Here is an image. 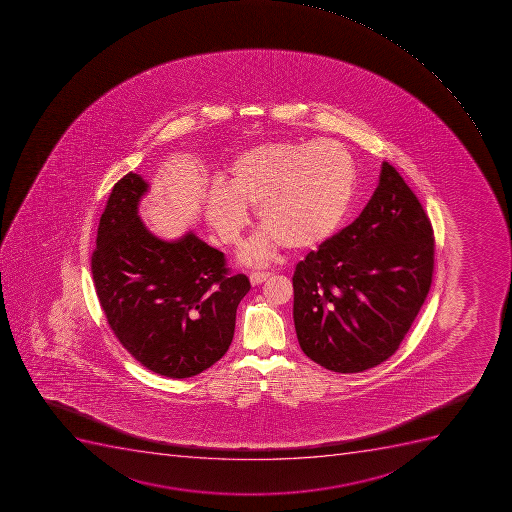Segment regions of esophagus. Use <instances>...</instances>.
<instances>
[{
	"label": "esophagus",
	"instance_id": "esophagus-1",
	"mask_svg": "<svg viewBox=\"0 0 512 512\" xmlns=\"http://www.w3.org/2000/svg\"><path fill=\"white\" fill-rule=\"evenodd\" d=\"M269 276H271L269 272H251V274H249V280H251V284L253 285H261L263 282H266Z\"/></svg>",
	"mask_w": 512,
	"mask_h": 512
}]
</instances>
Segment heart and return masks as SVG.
Segmentation results:
<instances>
[{"instance_id":"heart-1","label":"heart","mask_w":512,"mask_h":512,"mask_svg":"<svg viewBox=\"0 0 512 512\" xmlns=\"http://www.w3.org/2000/svg\"><path fill=\"white\" fill-rule=\"evenodd\" d=\"M356 192V165L333 140L266 142L243 150L228 166L227 184L204 197L205 218L223 245L238 246L249 223L248 205L264 228L241 261L261 266L280 245L307 249L338 232Z\"/></svg>"}]
</instances>
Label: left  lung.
Here are the masks:
<instances>
[{
	"label": "left lung",
	"mask_w": 512,
	"mask_h": 512,
	"mask_svg": "<svg viewBox=\"0 0 512 512\" xmlns=\"http://www.w3.org/2000/svg\"><path fill=\"white\" fill-rule=\"evenodd\" d=\"M434 230L390 163L362 214L295 267L294 323L313 362L356 374L392 357L423 307Z\"/></svg>",
	"instance_id": "1"
}]
</instances>
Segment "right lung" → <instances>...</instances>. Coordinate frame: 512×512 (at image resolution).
<instances>
[{
    "label": "right lung",
    "mask_w": 512,
    "mask_h": 512,
    "mask_svg": "<svg viewBox=\"0 0 512 512\" xmlns=\"http://www.w3.org/2000/svg\"><path fill=\"white\" fill-rule=\"evenodd\" d=\"M147 191L135 173L112 187L91 256L94 287L132 357L163 377H192L225 356L251 285L194 233L163 241L148 232L138 217Z\"/></svg>",
    "instance_id": "1"
}]
</instances>
